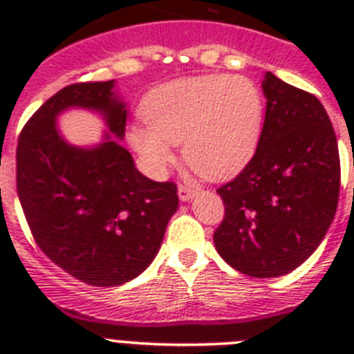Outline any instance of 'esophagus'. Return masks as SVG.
Instances as JSON below:
<instances>
[{"label":"esophagus","mask_w":354,"mask_h":354,"mask_svg":"<svg viewBox=\"0 0 354 354\" xmlns=\"http://www.w3.org/2000/svg\"><path fill=\"white\" fill-rule=\"evenodd\" d=\"M196 189H198V187L192 186V184L180 183L179 184V196H180V200H184V202H186V200H192L193 196L196 195Z\"/></svg>","instance_id":"34e87169"}]
</instances>
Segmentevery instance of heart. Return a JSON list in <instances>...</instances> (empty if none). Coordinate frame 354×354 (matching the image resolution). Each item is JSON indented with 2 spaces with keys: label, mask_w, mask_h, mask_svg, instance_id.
I'll return each instance as SVG.
<instances>
[{
  "label": "heart",
  "mask_w": 354,
  "mask_h": 354,
  "mask_svg": "<svg viewBox=\"0 0 354 354\" xmlns=\"http://www.w3.org/2000/svg\"><path fill=\"white\" fill-rule=\"evenodd\" d=\"M142 115L147 126H134L129 138L152 170H165L174 159L171 145L183 143L193 170L221 179L245 167L257 149L264 99L250 77L205 74L154 88Z\"/></svg>",
  "instance_id": "b5f03b06"
}]
</instances>
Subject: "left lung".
<instances>
[{"mask_svg":"<svg viewBox=\"0 0 354 354\" xmlns=\"http://www.w3.org/2000/svg\"><path fill=\"white\" fill-rule=\"evenodd\" d=\"M266 118L246 167L216 192L225 216L214 245L248 277L290 273L326 236L340 189L337 136L326 109L310 92L268 72Z\"/></svg>","mask_w":354,"mask_h":354,"instance_id":"8db88e82","label":"left lung"}]
</instances>
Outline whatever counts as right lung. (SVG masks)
<instances>
[{"label":"right lung","instance_id":"add662e5","mask_svg":"<svg viewBox=\"0 0 354 354\" xmlns=\"http://www.w3.org/2000/svg\"><path fill=\"white\" fill-rule=\"evenodd\" d=\"M111 88L113 81H84L56 92L24 124L15 152L17 195L31 236L56 266L95 287L138 277L179 205L177 184L140 174L108 134L95 149H76L56 131V115L81 106L101 111L122 138L127 111Z\"/></svg>","mask_w":354,"mask_h":354}]
</instances>
